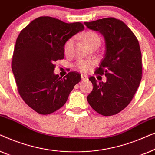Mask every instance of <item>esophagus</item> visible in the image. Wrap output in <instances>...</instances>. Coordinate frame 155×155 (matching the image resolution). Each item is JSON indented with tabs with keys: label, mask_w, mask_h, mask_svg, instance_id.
I'll return each mask as SVG.
<instances>
[{
	"label": "esophagus",
	"mask_w": 155,
	"mask_h": 155,
	"mask_svg": "<svg viewBox=\"0 0 155 155\" xmlns=\"http://www.w3.org/2000/svg\"><path fill=\"white\" fill-rule=\"evenodd\" d=\"M81 79L82 81H86V80H88V78L85 75H81Z\"/></svg>",
	"instance_id": "1"
}]
</instances>
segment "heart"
Returning a JSON list of instances; mask_svg holds the SVG:
<instances>
[{"mask_svg":"<svg viewBox=\"0 0 155 155\" xmlns=\"http://www.w3.org/2000/svg\"><path fill=\"white\" fill-rule=\"evenodd\" d=\"M82 39L84 41V42L87 44L89 47L91 48L92 46L100 44V38L96 33L94 31H86L85 33H84L82 35ZM73 43H74V39L73 38L68 39L63 46V51H64L65 54H69L71 52L72 49L73 47ZM92 63L87 61H82L80 60L78 61L75 65V68L78 70V71L81 72H87L88 71V70L92 66Z\"/></svg>","mask_w":155,"mask_h":155,"instance_id":"1","label":"heart"}]
</instances>
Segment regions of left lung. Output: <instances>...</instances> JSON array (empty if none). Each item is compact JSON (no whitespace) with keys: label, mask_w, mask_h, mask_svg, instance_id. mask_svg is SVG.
Returning a JSON list of instances; mask_svg holds the SVG:
<instances>
[{"label":"left lung","mask_w":155,"mask_h":155,"mask_svg":"<svg viewBox=\"0 0 155 155\" xmlns=\"http://www.w3.org/2000/svg\"><path fill=\"white\" fill-rule=\"evenodd\" d=\"M89 29L103 35L105 53L95 71L105 75L107 82L89 78L93 90L87 96L91 107L101 115H115L132 100L142 79V55L139 42L133 31L121 20L114 18L84 22Z\"/></svg>","instance_id":"1"}]
</instances>
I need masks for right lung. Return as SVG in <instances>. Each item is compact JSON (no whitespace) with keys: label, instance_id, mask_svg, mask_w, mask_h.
<instances>
[{"label":"right lung","instance_id":"add662e5","mask_svg":"<svg viewBox=\"0 0 155 155\" xmlns=\"http://www.w3.org/2000/svg\"><path fill=\"white\" fill-rule=\"evenodd\" d=\"M83 29L80 22L68 24L46 16L31 21L19 35L12 71L20 97L37 113L46 115L62 107L81 80L78 72L62 78L54 71V63L64 58L65 41Z\"/></svg>","mask_w":155,"mask_h":155}]
</instances>
